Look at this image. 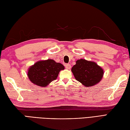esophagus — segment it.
<instances>
[{
  "label": "esophagus",
  "instance_id": "1",
  "mask_svg": "<svg viewBox=\"0 0 130 130\" xmlns=\"http://www.w3.org/2000/svg\"><path fill=\"white\" fill-rule=\"evenodd\" d=\"M65 68L67 69H70L71 65L70 64H65Z\"/></svg>",
  "mask_w": 130,
  "mask_h": 130
}]
</instances>
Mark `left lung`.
<instances>
[{
    "instance_id": "obj_1",
    "label": "left lung",
    "mask_w": 130,
    "mask_h": 130,
    "mask_svg": "<svg viewBox=\"0 0 130 130\" xmlns=\"http://www.w3.org/2000/svg\"><path fill=\"white\" fill-rule=\"evenodd\" d=\"M71 71L76 80L86 87L97 84L104 75L103 69L96 62L83 59L76 61Z\"/></svg>"
}]
</instances>
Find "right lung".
<instances>
[{"label": "right lung", "mask_w": 130, "mask_h": 130, "mask_svg": "<svg viewBox=\"0 0 130 130\" xmlns=\"http://www.w3.org/2000/svg\"><path fill=\"white\" fill-rule=\"evenodd\" d=\"M64 69L62 64L56 62L54 60H40L28 68L27 75L33 84L46 87L56 80L60 71Z\"/></svg>", "instance_id": "obj_1"}]
</instances>
